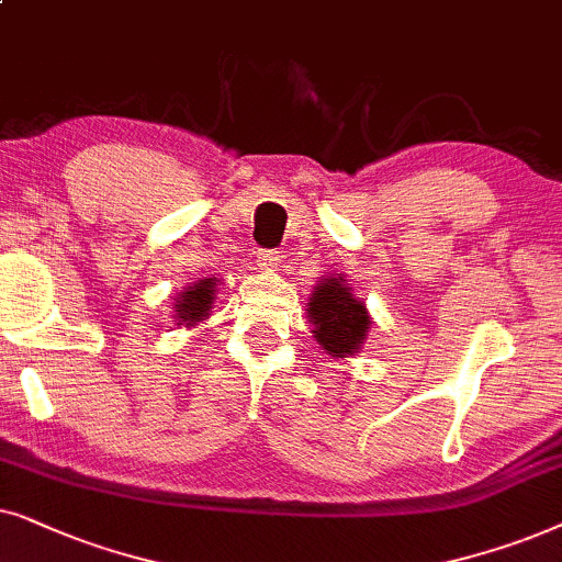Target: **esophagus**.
I'll list each match as a JSON object with an SVG mask.
<instances>
[{
    "label": "esophagus",
    "mask_w": 562,
    "mask_h": 562,
    "mask_svg": "<svg viewBox=\"0 0 562 562\" xmlns=\"http://www.w3.org/2000/svg\"><path fill=\"white\" fill-rule=\"evenodd\" d=\"M257 265H259L261 269H267V272H272V269H277V265H280V254L261 249V251L257 254Z\"/></svg>",
    "instance_id": "obj_1"
}]
</instances>
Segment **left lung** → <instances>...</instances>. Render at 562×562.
Instances as JSON below:
<instances>
[{
	"label": "left lung",
	"instance_id": "obj_1",
	"mask_svg": "<svg viewBox=\"0 0 562 562\" xmlns=\"http://www.w3.org/2000/svg\"><path fill=\"white\" fill-rule=\"evenodd\" d=\"M308 321L313 339L331 357H351L362 349L372 326L370 313L359 297L351 295L344 277H324L311 293Z\"/></svg>",
	"mask_w": 562,
	"mask_h": 562
}]
</instances>
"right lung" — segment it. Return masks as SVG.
Here are the masks:
<instances>
[{"label":"right lung","mask_w":562,"mask_h":562,"mask_svg":"<svg viewBox=\"0 0 562 562\" xmlns=\"http://www.w3.org/2000/svg\"><path fill=\"white\" fill-rule=\"evenodd\" d=\"M215 277H207V280L192 282L190 288L182 290V295L177 297L175 311H177V326H194L200 321L211 316L213 301H215Z\"/></svg>","instance_id":"right-lung-1"}]
</instances>
